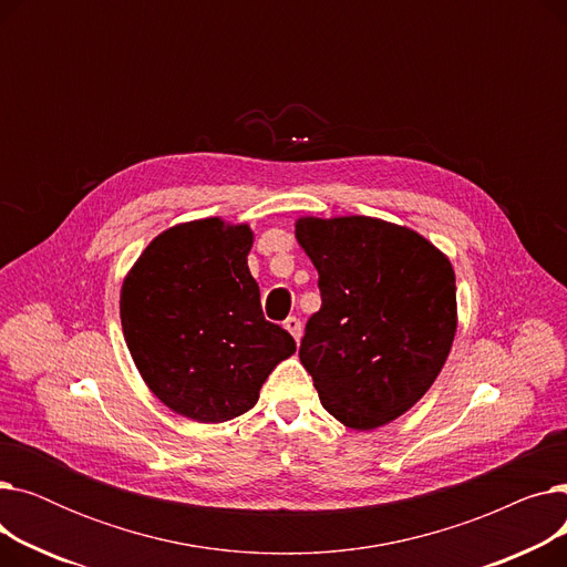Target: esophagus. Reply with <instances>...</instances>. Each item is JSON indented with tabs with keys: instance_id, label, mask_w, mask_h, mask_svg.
<instances>
[{
	"instance_id": "obj_1",
	"label": "esophagus",
	"mask_w": 567,
	"mask_h": 567,
	"mask_svg": "<svg viewBox=\"0 0 567 567\" xmlns=\"http://www.w3.org/2000/svg\"><path fill=\"white\" fill-rule=\"evenodd\" d=\"M285 329L293 336V340H296V342H299V338H301V329H303L299 317H287V319H285Z\"/></svg>"
}]
</instances>
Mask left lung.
<instances>
[{
	"instance_id": "left-lung-1",
	"label": "left lung",
	"mask_w": 567,
	"mask_h": 567,
	"mask_svg": "<svg viewBox=\"0 0 567 567\" xmlns=\"http://www.w3.org/2000/svg\"><path fill=\"white\" fill-rule=\"evenodd\" d=\"M321 308L299 359L323 409L353 430L395 421L439 377L457 329L455 274L421 234L377 218H301Z\"/></svg>"
}]
</instances>
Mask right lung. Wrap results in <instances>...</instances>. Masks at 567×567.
Returning <instances> with one entry per match:
<instances>
[{"mask_svg": "<svg viewBox=\"0 0 567 567\" xmlns=\"http://www.w3.org/2000/svg\"><path fill=\"white\" fill-rule=\"evenodd\" d=\"M248 225L220 218L156 236L122 287V329L154 395L197 423L250 411L293 338L266 321L250 276Z\"/></svg>", "mask_w": 567, "mask_h": 567, "instance_id": "add662e5", "label": "right lung"}]
</instances>
